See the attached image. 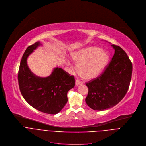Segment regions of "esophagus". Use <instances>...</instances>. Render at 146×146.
<instances>
[{
  "label": "esophagus",
  "mask_w": 146,
  "mask_h": 146,
  "mask_svg": "<svg viewBox=\"0 0 146 146\" xmlns=\"http://www.w3.org/2000/svg\"><path fill=\"white\" fill-rule=\"evenodd\" d=\"M83 83V82L79 80V79H76V80H75V84H76V86H78L79 84H82Z\"/></svg>",
  "instance_id": "obj_1"
}]
</instances>
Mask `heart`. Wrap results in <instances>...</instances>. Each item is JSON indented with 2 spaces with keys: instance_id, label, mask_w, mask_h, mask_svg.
I'll use <instances>...</instances> for the list:
<instances>
[{
  "instance_id": "obj_1",
  "label": "heart",
  "mask_w": 146,
  "mask_h": 146,
  "mask_svg": "<svg viewBox=\"0 0 146 146\" xmlns=\"http://www.w3.org/2000/svg\"><path fill=\"white\" fill-rule=\"evenodd\" d=\"M72 60L78 63L77 70L79 74L84 79H93L98 76L108 63L109 54L101 48L90 46L72 53ZM68 65L73 68V63L68 60Z\"/></svg>"
}]
</instances>
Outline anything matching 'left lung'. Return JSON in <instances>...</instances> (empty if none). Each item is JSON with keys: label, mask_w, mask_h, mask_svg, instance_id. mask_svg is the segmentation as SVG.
<instances>
[{"label": "left lung", "mask_w": 146, "mask_h": 146, "mask_svg": "<svg viewBox=\"0 0 146 146\" xmlns=\"http://www.w3.org/2000/svg\"><path fill=\"white\" fill-rule=\"evenodd\" d=\"M111 46L114 54L105 70L100 76L86 84L89 89L86 102L95 110H104L117 105L129 89L132 64L121 47Z\"/></svg>", "instance_id": "8db88e82"}]
</instances>
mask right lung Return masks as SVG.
I'll list each match as a JSON object with an SVG mask.
<instances>
[{
    "instance_id": "1",
    "label": "right lung",
    "mask_w": 146,
    "mask_h": 146,
    "mask_svg": "<svg viewBox=\"0 0 146 146\" xmlns=\"http://www.w3.org/2000/svg\"><path fill=\"white\" fill-rule=\"evenodd\" d=\"M38 41L29 46L23 53L18 74L21 93L26 101L36 109L50 114L60 112L68 101L67 93L75 86V78L56 67L48 77L35 75L27 64V59L37 47Z\"/></svg>"
}]
</instances>
